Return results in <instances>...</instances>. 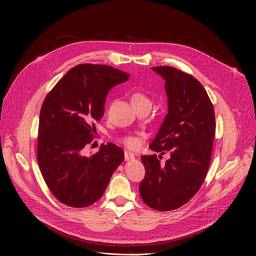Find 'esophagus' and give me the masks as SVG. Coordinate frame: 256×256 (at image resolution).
I'll use <instances>...</instances> for the list:
<instances>
[{"instance_id": "esophagus-1", "label": "esophagus", "mask_w": 256, "mask_h": 256, "mask_svg": "<svg viewBox=\"0 0 256 256\" xmlns=\"http://www.w3.org/2000/svg\"><path fill=\"white\" fill-rule=\"evenodd\" d=\"M132 159H134V155L132 153H130V152L126 151V152H124V160H126V161H130V160H132Z\"/></svg>"}]
</instances>
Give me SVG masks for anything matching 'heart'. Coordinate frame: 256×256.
Returning <instances> with one entry per match:
<instances>
[{
  "instance_id": "1",
  "label": "heart",
  "mask_w": 256,
  "mask_h": 256,
  "mask_svg": "<svg viewBox=\"0 0 256 256\" xmlns=\"http://www.w3.org/2000/svg\"><path fill=\"white\" fill-rule=\"evenodd\" d=\"M130 101H132V104L134 108L142 107V106H149V107H151V100L147 96H146L144 94H142L140 92L132 93V96H130ZM124 142L128 146V147L130 148V149L136 148L138 144V140L136 138H132V136L126 138Z\"/></svg>"
}]
</instances>
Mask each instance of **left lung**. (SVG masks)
<instances>
[{
	"label": "left lung",
	"instance_id": "left-lung-1",
	"mask_svg": "<svg viewBox=\"0 0 256 256\" xmlns=\"http://www.w3.org/2000/svg\"><path fill=\"white\" fill-rule=\"evenodd\" d=\"M165 80L168 114L149 146L162 155L142 156L146 175L140 184L144 202L160 210L186 204L200 188L210 166L216 132L214 106L202 85L192 75L173 66H153ZM160 157V156H159Z\"/></svg>",
	"mask_w": 256,
	"mask_h": 256
}]
</instances>
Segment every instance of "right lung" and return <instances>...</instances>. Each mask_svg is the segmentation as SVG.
Here are the masks:
<instances>
[{
  "mask_svg": "<svg viewBox=\"0 0 256 256\" xmlns=\"http://www.w3.org/2000/svg\"><path fill=\"white\" fill-rule=\"evenodd\" d=\"M130 75L109 66L82 64L70 68L46 97L40 116L38 160L42 177L58 200L85 208L104 194L124 160L116 144H102L83 155L93 140L94 122L102 118L106 96Z\"/></svg>",
  "mask_w": 256,
  "mask_h": 256,
  "instance_id": "add662e5",
  "label": "right lung"
}]
</instances>
